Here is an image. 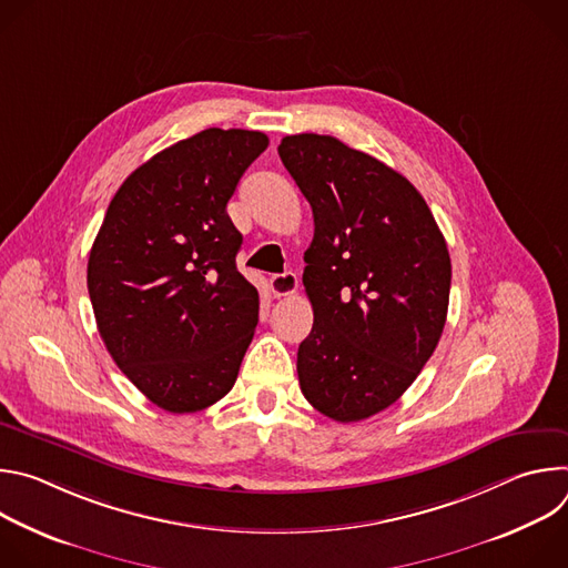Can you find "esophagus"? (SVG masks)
Listing matches in <instances>:
<instances>
[{"label":"esophagus","mask_w":568,"mask_h":568,"mask_svg":"<svg viewBox=\"0 0 568 568\" xmlns=\"http://www.w3.org/2000/svg\"><path fill=\"white\" fill-rule=\"evenodd\" d=\"M296 287H298V278H296V274H292V272L274 274V276L270 278V290H272L274 296H290V294L296 292Z\"/></svg>","instance_id":"obj_1"}]
</instances>
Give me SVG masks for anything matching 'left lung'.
<instances>
[{"instance_id": "left-lung-1", "label": "left lung", "mask_w": 568, "mask_h": 568, "mask_svg": "<svg viewBox=\"0 0 568 568\" xmlns=\"http://www.w3.org/2000/svg\"><path fill=\"white\" fill-rule=\"evenodd\" d=\"M278 154L314 217L298 384L323 416L357 423L390 407L438 346L447 242L416 186L379 159L312 132L285 136Z\"/></svg>"}]
</instances>
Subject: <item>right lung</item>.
I'll return each instance as SVG.
<instances>
[{"instance_id": "right-lung-1", "label": "right lung", "mask_w": 568, "mask_h": 568, "mask_svg": "<svg viewBox=\"0 0 568 568\" xmlns=\"http://www.w3.org/2000/svg\"><path fill=\"white\" fill-rule=\"evenodd\" d=\"M270 145L209 128L156 152L112 197L88 290L105 348L159 409L195 414L235 384L258 323V290L235 267L226 202Z\"/></svg>"}]
</instances>
